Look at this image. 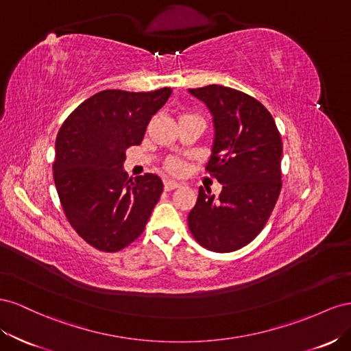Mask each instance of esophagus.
<instances>
[{
  "label": "esophagus",
  "instance_id": "obj_1",
  "mask_svg": "<svg viewBox=\"0 0 351 351\" xmlns=\"http://www.w3.org/2000/svg\"><path fill=\"white\" fill-rule=\"evenodd\" d=\"M179 186H181V185H179L178 182H175V181H172V179H167V181H165V189H166V191H172V189H176Z\"/></svg>",
  "mask_w": 351,
  "mask_h": 351
}]
</instances>
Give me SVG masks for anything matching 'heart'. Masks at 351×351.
Masks as SVG:
<instances>
[{
	"instance_id": "1",
	"label": "heart",
	"mask_w": 351,
	"mask_h": 351,
	"mask_svg": "<svg viewBox=\"0 0 351 351\" xmlns=\"http://www.w3.org/2000/svg\"><path fill=\"white\" fill-rule=\"evenodd\" d=\"M167 169L175 175H181L184 172V163L179 160H170L167 163Z\"/></svg>"
}]
</instances>
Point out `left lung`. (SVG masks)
<instances>
[{"instance_id":"1","label":"left lung","mask_w":351,"mask_h":351,"mask_svg":"<svg viewBox=\"0 0 351 351\" xmlns=\"http://www.w3.org/2000/svg\"><path fill=\"white\" fill-rule=\"evenodd\" d=\"M213 116L215 139L207 172L222 184L215 197L202 186L188 226L210 252L231 253L260 234L281 193L282 139L267 108L222 85L189 89Z\"/></svg>"}]
</instances>
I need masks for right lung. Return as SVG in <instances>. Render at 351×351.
<instances>
[{
  "label": "right lung",
  "mask_w": 351,
  "mask_h": 351,
  "mask_svg": "<svg viewBox=\"0 0 351 351\" xmlns=\"http://www.w3.org/2000/svg\"><path fill=\"white\" fill-rule=\"evenodd\" d=\"M172 89H106L77 106L56 139L54 182L69 223L99 252L116 253L144 232L163 182L154 173L128 178L125 152L143 141Z\"/></svg>",
  "instance_id": "add662e5"
}]
</instances>
